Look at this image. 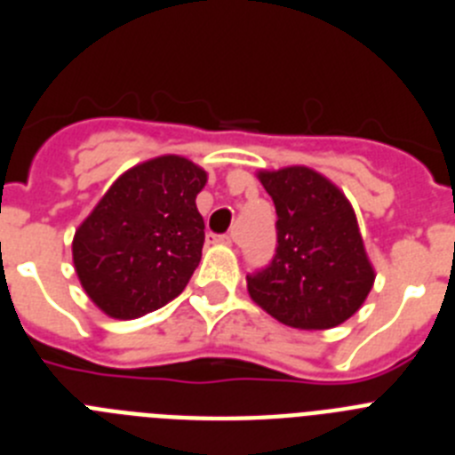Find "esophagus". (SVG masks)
I'll return each mask as SVG.
<instances>
[{
  "label": "esophagus",
  "mask_w": 455,
  "mask_h": 455,
  "mask_svg": "<svg viewBox=\"0 0 455 455\" xmlns=\"http://www.w3.org/2000/svg\"><path fill=\"white\" fill-rule=\"evenodd\" d=\"M207 241L209 243H223V246H230L232 235H209Z\"/></svg>",
  "instance_id": "1"
}]
</instances>
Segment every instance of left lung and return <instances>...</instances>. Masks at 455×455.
I'll list each match as a JSON object with an SVG mask.
<instances>
[{"label":"left lung","mask_w":455,"mask_h":455,"mask_svg":"<svg viewBox=\"0 0 455 455\" xmlns=\"http://www.w3.org/2000/svg\"><path fill=\"white\" fill-rule=\"evenodd\" d=\"M257 178L275 204L277 246L271 264L246 277L251 299L300 331L351 319L376 273L347 196L305 166L262 171Z\"/></svg>","instance_id":"1"}]
</instances>
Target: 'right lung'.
Instances as JSON below:
<instances>
[{"label": "right lung", "instance_id": "add662e5", "mask_svg": "<svg viewBox=\"0 0 455 455\" xmlns=\"http://www.w3.org/2000/svg\"><path fill=\"white\" fill-rule=\"evenodd\" d=\"M204 184L207 172L184 156H156L123 172L79 225L72 262L104 315L136 319L184 291L203 257Z\"/></svg>", "mask_w": 455, "mask_h": 455}]
</instances>
